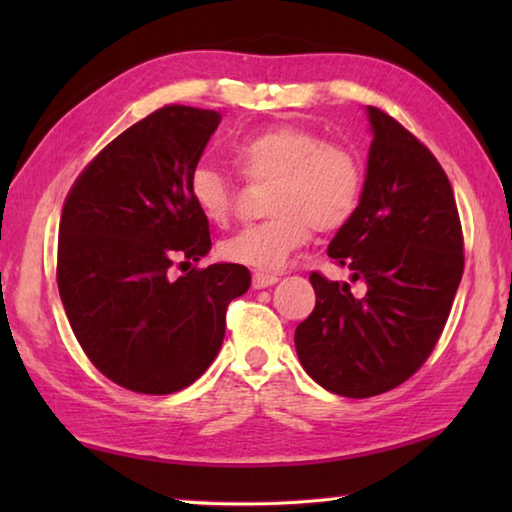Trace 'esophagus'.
<instances>
[{
	"instance_id": "34e87169",
	"label": "esophagus",
	"mask_w": 512,
	"mask_h": 512,
	"mask_svg": "<svg viewBox=\"0 0 512 512\" xmlns=\"http://www.w3.org/2000/svg\"><path fill=\"white\" fill-rule=\"evenodd\" d=\"M277 282V275L273 273H255L253 275V287L255 289H266V287H273V284Z\"/></svg>"
}]
</instances>
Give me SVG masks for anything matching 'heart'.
I'll list each match as a JSON object with an SVG mask.
<instances>
[{
    "instance_id": "b5f03b06",
    "label": "heart",
    "mask_w": 512,
    "mask_h": 512,
    "mask_svg": "<svg viewBox=\"0 0 512 512\" xmlns=\"http://www.w3.org/2000/svg\"><path fill=\"white\" fill-rule=\"evenodd\" d=\"M248 180H271L266 214L271 219L244 228L221 244L228 262L259 271L280 268L309 239L311 228L334 232L357 212L363 169L357 155L302 126L280 124L255 131L232 149ZM189 194L207 221L228 223L235 192L212 164H198L189 176Z\"/></svg>"
}]
</instances>
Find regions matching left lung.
I'll return each instance as SVG.
<instances>
[{"label": "left lung", "instance_id": "left-lung-1", "mask_svg": "<svg viewBox=\"0 0 512 512\" xmlns=\"http://www.w3.org/2000/svg\"><path fill=\"white\" fill-rule=\"evenodd\" d=\"M366 115L361 201L327 248L366 296L311 273L316 307L296 327L307 375L354 400L391 391L427 361L463 277L461 219L443 167L400 121L372 106Z\"/></svg>", "mask_w": 512, "mask_h": 512}]
</instances>
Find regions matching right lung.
Instances as JSON below:
<instances>
[{"instance_id":"add662e5","label":"right lung","mask_w":512,"mask_h":512,"mask_svg":"<svg viewBox=\"0 0 512 512\" xmlns=\"http://www.w3.org/2000/svg\"><path fill=\"white\" fill-rule=\"evenodd\" d=\"M219 121L214 110H155L112 140L65 198L60 300L83 352L128 391L194 384L221 350L225 309L250 287L241 264L169 273L212 248L189 176Z\"/></svg>"}]
</instances>
